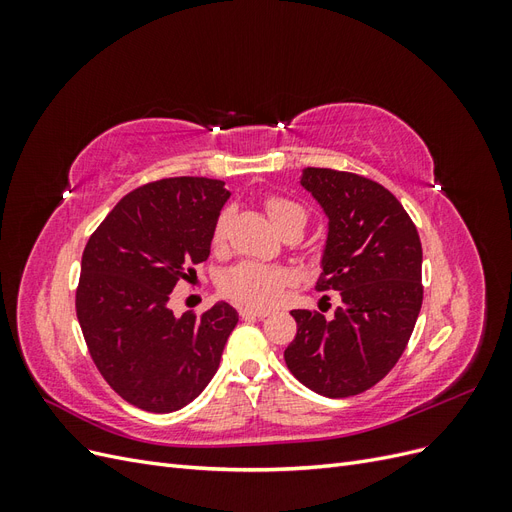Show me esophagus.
Wrapping results in <instances>:
<instances>
[{
  "mask_svg": "<svg viewBox=\"0 0 512 512\" xmlns=\"http://www.w3.org/2000/svg\"><path fill=\"white\" fill-rule=\"evenodd\" d=\"M239 314H241V318H267L269 316L267 309H252V307H241Z\"/></svg>",
  "mask_w": 512,
  "mask_h": 512,
  "instance_id": "esophagus-1",
  "label": "esophagus"
}]
</instances>
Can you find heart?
<instances>
[{
  "mask_svg": "<svg viewBox=\"0 0 512 512\" xmlns=\"http://www.w3.org/2000/svg\"><path fill=\"white\" fill-rule=\"evenodd\" d=\"M265 211L271 218V222L280 228V232L290 224L305 226L307 222L305 209L299 203H294V200L280 194H269L265 198ZM228 220H230L228 209L220 211L218 218H215L211 228L213 250H220L224 245L226 232H228ZM290 282H292V273L284 267H273V265H262V262H254V260H245L222 273L220 290L228 299L258 309V307L273 305L282 297V292Z\"/></svg>",
  "mask_w": 512,
  "mask_h": 512,
  "instance_id": "b5f03b06",
  "label": "heart"
}]
</instances>
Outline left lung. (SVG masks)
Listing matches in <instances>:
<instances>
[{
    "instance_id": "obj_1",
    "label": "left lung",
    "mask_w": 512,
    "mask_h": 512,
    "mask_svg": "<svg viewBox=\"0 0 512 512\" xmlns=\"http://www.w3.org/2000/svg\"><path fill=\"white\" fill-rule=\"evenodd\" d=\"M301 185L329 215L316 290H339L333 318L292 309L297 335L284 350L292 376L324 397L378 384L404 354L423 305V247L399 200L363 175L309 166Z\"/></svg>"
}]
</instances>
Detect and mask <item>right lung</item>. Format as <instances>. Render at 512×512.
Segmentation results:
<instances>
[{
	"label": "right lung",
	"instance_id": "obj_1",
	"mask_svg": "<svg viewBox=\"0 0 512 512\" xmlns=\"http://www.w3.org/2000/svg\"><path fill=\"white\" fill-rule=\"evenodd\" d=\"M224 181L170 177L123 196L89 237L76 318L108 386L128 404L166 414L188 406L218 371L237 309L215 303L175 318L168 297L209 258Z\"/></svg>",
	"mask_w": 512,
	"mask_h": 512
}]
</instances>
